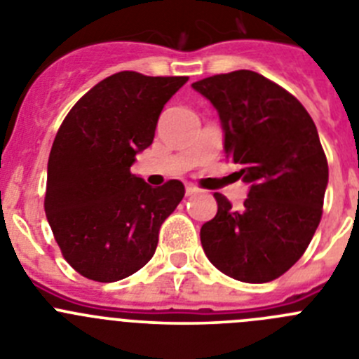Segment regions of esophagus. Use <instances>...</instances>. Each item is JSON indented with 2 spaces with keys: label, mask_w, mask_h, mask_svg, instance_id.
<instances>
[{
  "label": "esophagus",
  "mask_w": 359,
  "mask_h": 359,
  "mask_svg": "<svg viewBox=\"0 0 359 359\" xmlns=\"http://www.w3.org/2000/svg\"><path fill=\"white\" fill-rule=\"evenodd\" d=\"M185 192H187V196H196L199 192V189H198V187H194V185H187Z\"/></svg>",
  "instance_id": "obj_1"
}]
</instances>
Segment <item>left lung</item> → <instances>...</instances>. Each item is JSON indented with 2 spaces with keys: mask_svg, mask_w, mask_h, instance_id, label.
Listing matches in <instances>:
<instances>
[{
  "mask_svg": "<svg viewBox=\"0 0 359 359\" xmlns=\"http://www.w3.org/2000/svg\"><path fill=\"white\" fill-rule=\"evenodd\" d=\"M192 88L217 111L224 154L250 185L241 210L215 192L217 214L199 233L203 250L236 280H275L304 255L322 217L329 167L315 122L293 95L250 69Z\"/></svg>",
  "mask_w": 359,
  "mask_h": 359,
  "instance_id": "left-lung-1",
  "label": "left lung"
}]
</instances>
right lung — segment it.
I'll return each instance as SVG.
<instances>
[{"mask_svg": "<svg viewBox=\"0 0 359 359\" xmlns=\"http://www.w3.org/2000/svg\"><path fill=\"white\" fill-rule=\"evenodd\" d=\"M189 81L120 72L93 86L57 131L48 160L44 212L75 271L116 282L144 268L161 223L185 196L170 180L152 189L131 174L152 144L163 106Z\"/></svg>", "mask_w": 359, "mask_h": 359, "instance_id": "right-lung-1", "label": "right lung"}]
</instances>
